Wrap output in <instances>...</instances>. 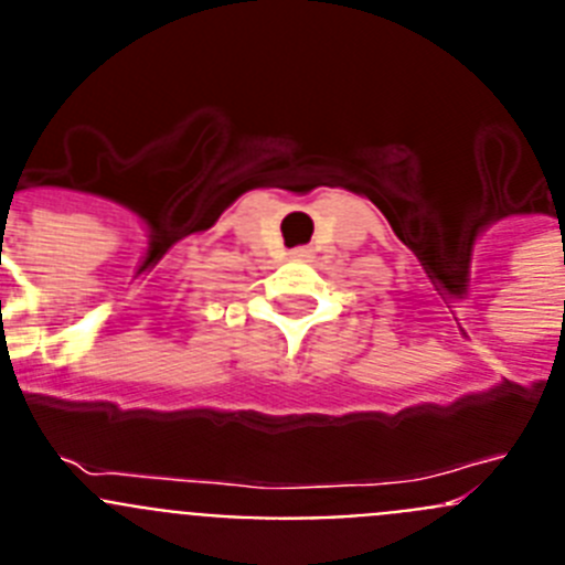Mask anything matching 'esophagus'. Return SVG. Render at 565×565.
Here are the masks:
<instances>
[{
    "mask_svg": "<svg viewBox=\"0 0 565 565\" xmlns=\"http://www.w3.org/2000/svg\"><path fill=\"white\" fill-rule=\"evenodd\" d=\"M291 257L294 259H311V252H308V248H294Z\"/></svg>",
    "mask_w": 565,
    "mask_h": 565,
    "instance_id": "34e87169",
    "label": "esophagus"
}]
</instances>
